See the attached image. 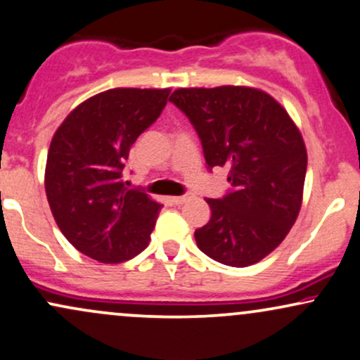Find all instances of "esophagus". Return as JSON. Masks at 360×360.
<instances>
[{
  "label": "esophagus",
  "instance_id": "34e87169",
  "mask_svg": "<svg viewBox=\"0 0 360 360\" xmlns=\"http://www.w3.org/2000/svg\"><path fill=\"white\" fill-rule=\"evenodd\" d=\"M191 198H193L191 193H186V194H183V196H174V198H172V203L177 205V206H181V205H184L186 201L191 200Z\"/></svg>",
  "mask_w": 360,
  "mask_h": 360
}]
</instances>
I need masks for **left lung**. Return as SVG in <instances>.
I'll use <instances>...</instances> for the list:
<instances>
[{"mask_svg": "<svg viewBox=\"0 0 360 360\" xmlns=\"http://www.w3.org/2000/svg\"><path fill=\"white\" fill-rule=\"evenodd\" d=\"M169 101L196 130L208 171L230 167L232 188L206 200L212 218L194 232L198 249L225 266L259 262L298 218L308 164L300 130L274 98L254 88H184Z\"/></svg>", "mask_w": 360, "mask_h": 360, "instance_id": "1", "label": "left lung"}]
</instances>
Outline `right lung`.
Instances as JSON below:
<instances>
[{
  "label": "right lung",
  "instance_id": "right-lung-1",
  "mask_svg": "<svg viewBox=\"0 0 360 360\" xmlns=\"http://www.w3.org/2000/svg\"><path fill=\"white\" fill-rule=\"evenodd\" d=\"M171 89L117 88L96 94L62 122L45 167V193L64 237L105 264L131 259L148 245L162 205L128 189L130 148L162 113Z\"/></svg>",
  "mask_w": 360,
  "mask_h": 360
}]
</instances>
